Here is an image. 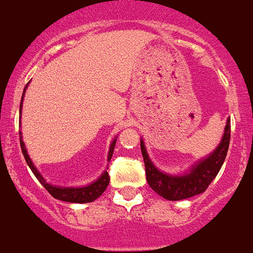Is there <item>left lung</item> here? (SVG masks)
<instances>
[{
  "instance_id": "left-lung-1",
  "label": "left lung",
  "mask_w": 253,
  "mask_h": 253,
  "mask_svg": "<svg viewBox=\"0 0 253 253\" xmlns=\"http://www.w3.org/2000/svg\"><path fill=\"white\" fill-rule=\"evenodd\" d=\"M230 136H231V124L229 117L218 146L205 158L197 161L183 173H177V175L163 172L157 169V166L151 162L150 157L147 154L143 139L141 138V151L145 162L146 180L151 189L157 192L161 197L169 201L189 199L207 191L209 184L217 176L225 162L229 150Z\"/></svg>"
}]
</instances>
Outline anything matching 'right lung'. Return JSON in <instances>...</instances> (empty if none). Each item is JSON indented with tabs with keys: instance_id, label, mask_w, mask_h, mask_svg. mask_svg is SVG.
<instances>
[{
	"instance_id": "1",
	"label": "right lung",
	"mask_w": 253,
	"mask_h": 253,
	"mask_svg": "<svg viewBox=\"0 0 253 253\" xmlns=\"http://www.w3.org/2000/svg\"><path fill=\"white\" fill-rule=\"evenodd\" d=\"M28 86V84H27ZM24 87L23 95H22L21 100V108H19V112L22 114V104H23L24 99V92H26V88ZM19 138H21V147L22 153L24 155V159L27 162L28 167L31 169V171L34 172V175L36 176V179L42 183L46 191L49 192L50 195L53 196L54 199L61 200V201H66V203H77V204H86V203H92L94 200H96L99 196H102V193L106 191V188L108 187V183H110V176H108V172L107 171H103V173L92 183L87 184V185H84V187H61V185H53V184L46 183V180L43 177V175L38 171V169L35 167V165L32 163L30 155H28L27 150H26V146H24L23 139H22V133L19 132ZM116 138L111 142L110 145V151H108V162L112 158V154H114L115 145H116Z\"/></svg>"
}]
</instances>
